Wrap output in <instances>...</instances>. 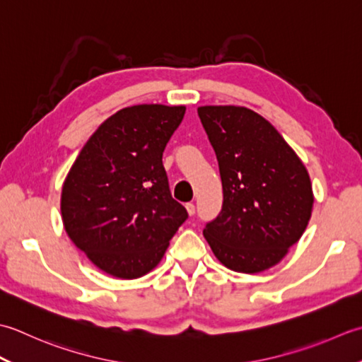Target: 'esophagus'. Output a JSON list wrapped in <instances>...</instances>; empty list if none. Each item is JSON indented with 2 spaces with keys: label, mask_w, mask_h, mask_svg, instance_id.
I'll return each instance as SVG.
<instances>
[{
  "label": "esophagus",
  "mask_w": 362,
  "mask_h": 362,
  "mask_svg": "<svg viewBox=\"0 0 362 362\" xmlns=\"http://www.w3.org/2000/svg\"><path fill=\"white\" fill-rule=\"evenodd\" d=\"M186 209H187L189 216H194V214H195V204L194 203H187L186 204Z\"/></svg>",
  "instance_id": "esophagus-1"
}]
</instances>
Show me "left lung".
<instances>
[{
	"instance_id": "left-lung-1",
	"label": "left lung",
	"mask_w": 362,
	"mask_h": 362,
	"mask_svg": "<svg viewBox=\"0 0 362 362\" xmlns=\"http://www.w3.org/2000/svg\"><path fill=\"white\" fill-rule=\"evenodd\" d=\"M218 160L223 206L203 234L225 267L259 274L303 235L314 194L309 173L274 124L242 106H202Z\"/></svg>"
}]
</instances>
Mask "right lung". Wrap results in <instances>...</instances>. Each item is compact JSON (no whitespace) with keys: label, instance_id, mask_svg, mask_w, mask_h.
<instances>
[{"label":"right lung","instance_id":"add662e5","mask_svg":"<svg viewBox=\"0 0 362 362\" xmlns=\"http://www.w3.org/2000/svg\"><path fill=\"white\" fill-rule=\"evenodd\" d=\"M186 106L120 109L87 140L64 181L61 212L71 242L97 267L140 278L160 262L187 218L172 198L162 153Z\"/></svg>","mask_w":362,"mask_h":362}]
</instances>
